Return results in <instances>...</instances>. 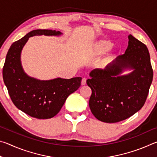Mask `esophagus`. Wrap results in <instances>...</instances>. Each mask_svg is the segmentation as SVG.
<instances>
[{"instance_id":"34e87169","label":"esophagus","mask_w":157,"mask_h":157,"mask_svg":"<svg viewBox=\"0 0 157 157\" xmlns=\"http://www.w3.org/2000/svg\"><path fill=\"white\" fill-rule=\"evenodd\" d=\"M86 78H83V79H82L81 84H82V85H85V84H86Z\"/></svg>"}]
</instances>
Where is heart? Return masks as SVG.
I'll use <instances>...</instances> for the list:
<instances>
[{"label":"heart","instance_id":"obj_1","mask_svg":"<svg viewBox=\"0 0 157 157\" xmlns=\"http://www.w3.org/2000/svg\"><path fill=\"white\" fill-rule=\"evenodd\" d=\"M113 44L109 39H100L97 41L94 44V46L91 48V55L94 57H98L100 55H102L106 52L109 50L113 47ZM111 56H108L107 59H105L106 62L111 59Z\"/></svg>","mask_w":157,"mask_h":157}]
</instances>
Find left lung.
<instances>
[{
	"label": "left lung",
	"mask_w": 157,
	"mask_h": 157,
	"mask_svg": "<svg viewBox=\"0 0 157 157\" xmlns=\"http://www.w3.org/2000/svg\"><path fill=\"white\" fill-rule=\"evenodd\" d=\"M124 54L119 55L104 69L95 68L86 81L91 89L89 107L104 123H114L129 118L144 105L153 79L147 46L132 34ZM132 70L122 76L124 70Z\"/></svg>",
	"instance_id": "1"
}]
</instances>
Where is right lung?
<instances>
[{
  "mask_svg": "<svg viewBox=\"0 0 157 157\" xmlns=\"http://www.w3.org/2000/svg\"><path fill=\"white\" fill-rule=\"evenodd\" d=\"M59 36V31L34 30L12 44L2 68V78L12 102L18 109L38 119L51 118L59 112L68 95L79 89L82 78L39 80L28 76L21 62V53L33 36Z\"/></svg>",
  "mask_w": 157,
  "mask_h": 157,
  "instance_id": "obj_1",
  "label": "right lung"
}]
</instances>
